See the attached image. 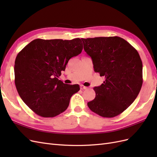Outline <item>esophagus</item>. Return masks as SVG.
<instances>
[{
    "label": "esophagus",
    "instance_id": "1",
    "mask_svg": "<svg viewBox=\"0 0 157 157\" xmlns=\"http://www.w3.org/2000/svg\"><path fill=\"white\" fill-rule=\"evenodd\" d=\"M80 89H81V90H86V89H87V87L82 84V85H80Z\"/></svg>",
    "mask_w": 157,
    "mask_h": 157
}]
</instances>
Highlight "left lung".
Returning a JSON list of instances; mask_svg holds the SVG:
<instances>
[{"label": "left lung", "instance_id": "1", "mask_svg": "<svg viewBox=\"0 0 157 157\" xmlns=\"http://www.w3.org/2000/svg\"><path fill=\"white\" fill-rule=\"evenodd\" d=\"M81 40L94 71L105 78L101 86L94 88L96 97L88 103V107L103 117L120 115L134 101L143 84V65L138 52L118 36Z\"/></svg>", "mask_w": 157, "mask_h": 157}]
</instances>
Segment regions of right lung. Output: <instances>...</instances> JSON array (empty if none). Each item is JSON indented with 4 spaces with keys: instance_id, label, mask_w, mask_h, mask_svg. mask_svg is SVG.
<instances>
[{
    "instance_id": "1",
    "label": "right lung",
    "mask_w": 157,
    "mask_h": 157,
    "mask_svg": "<svg viewBox=\"0 0 157 157\" xmlns=\"http://www.w3.org/2000/svg\"><path fill=\"white\" fill-rule=\"evenodd\" d=\"M82 48L79 38L37 39L19 52L14 65L16 87L23 102L38 115L54 117L67 109L80 87L64 84L58 77L69 60Z\"/></svg>"
}]
</instances>
